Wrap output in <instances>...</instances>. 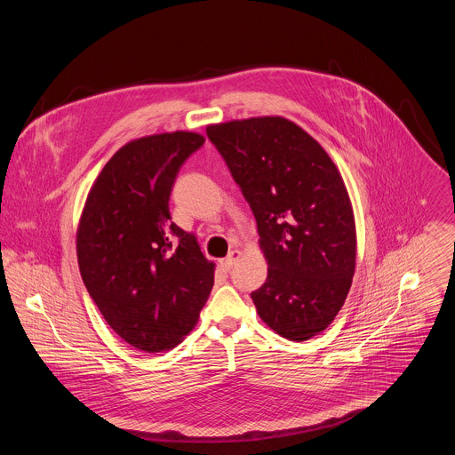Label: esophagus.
Here are the masks:
<instances>
[{"label": "esophagus", "mask_w": 455, "mask_h": 455, "mask_svg": "<svg viewBox=\"0 0 455 455\" xmlns=\"http://www.w3.org/2000/svg\"><path fill=\"white\" fill-rule=\"evenodd\" d=\"M241 256H243V252L237 251V250L228 252V256L221 261V267H223L225 270H230V268L239 261V258H241Z\"/></svg>", "instance_id": "esophagus-1"}]
</instances>
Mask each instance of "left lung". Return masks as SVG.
Returning a JSON list of instances; mask_svg holds the SVG:
<instances>
[{"label": "left lung", "mask_w": 455, "mask_h": 455, "mask_svg": "<svg viewBox=\"0 0 455 455\" xmlns=\"http://www.w3.org/2000/svg\"><path fill=\"white\" fill-rule=\"evenodd\" d=\"M205 132L256 218L268 263L251 293L258 315L288 340L312 339L342 308L355 268L353 204L337 165L283 116L212 124Z\"/></svg>", "instance_id": "obj_1"}]
</instances>
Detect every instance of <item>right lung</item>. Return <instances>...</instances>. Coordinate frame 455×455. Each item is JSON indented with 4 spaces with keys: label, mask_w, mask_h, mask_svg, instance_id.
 <instances>
[{
    "label": "right lung",
    "mask_w": 455,
    "mask_h": 455,
    "mask_svg": "<svg viewBox=\"0 0 455 455\" xmlns=\"http://www.w3.org/2000/svg\"><path fill=\"white\" fill-rule=\"evenodd\" d=\"M204 141L176 131L124 145L102 167L78 223L76 256L89 295L111 330L145 353L176 347L214 284V263L169 212L176 174Z\"/></svg>",
    "instance_id": "1"
}]
</instances>
